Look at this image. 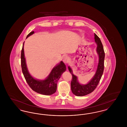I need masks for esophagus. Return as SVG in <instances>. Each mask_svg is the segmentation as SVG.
I'll use <instances>...</instances> for the list:
<instances>
[{"label": "esophagus", "instance_id": "esophagus-1", "mask_svg": "<svg viewBox=\"0 0 127 127\" xmlns=\"http://www.w3.org/2000/svg\"><path fill=\"white\" fill-rule=\"evenodd\" d=\"M63 61L64 63H65V64H67V63H68L69 62V58H68V57L66 56V57H65L63 58Z\"/></svg>", "mask_w": 127, "mask_h": 127}]
</instances>
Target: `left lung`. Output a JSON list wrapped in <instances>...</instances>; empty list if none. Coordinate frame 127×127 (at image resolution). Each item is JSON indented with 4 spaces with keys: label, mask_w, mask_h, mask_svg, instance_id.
I'll return each instance as SVG.
<instances>
[{
    "label": "left lung",
    "mask_w": 127,
    "mask_h": 127,
    "mask_svg": "<svg viewBox=\"0 0 127 127\" xmlns=\"http://www.w3.org/2000/svg\"><path fill=\"white\" fill-rule=\"evenodd\" d=\"M94 36L95 42L97 44V52L98 55L99 59L96 72L90 81L87 84H80L78 80L77 77L73 74L71 67L68 66V70L72 76L71 82V91L73 93L77 96H83L93 92L96 88L102 76L104 67L105 53L100 38L95 33Z\"/></svg>",
    "instance_id": "8db88e82"
}]
</instances>
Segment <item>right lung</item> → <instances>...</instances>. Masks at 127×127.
Returning a JSON list of instances; mask_svg holds the SVG:
<instances>
[{
	"label": "right lung",
	"instance_id": "obj_1",
	"mask_svg": "<svg viewBox=\"0 0 127 127\" xmlns=\"http://www.w3.org/2000/svg\"><path fill=\"white\" fill-rule=\"evenodd\" d=\"M34 33V31L30 33L26 38ZM24 44L21 50V65L22 72L27 82L33 91L38 93L45 95H50L56 92L57 91L58 80L61 78L63 72L66 71V66L63 61H61L53 68L48 77L44 80H38L32 77L28 71L26 59L25 58L24 51Z\"/></svg>",
	"mask_w": 127,
	"mask_h": 127
}]
</instances>
